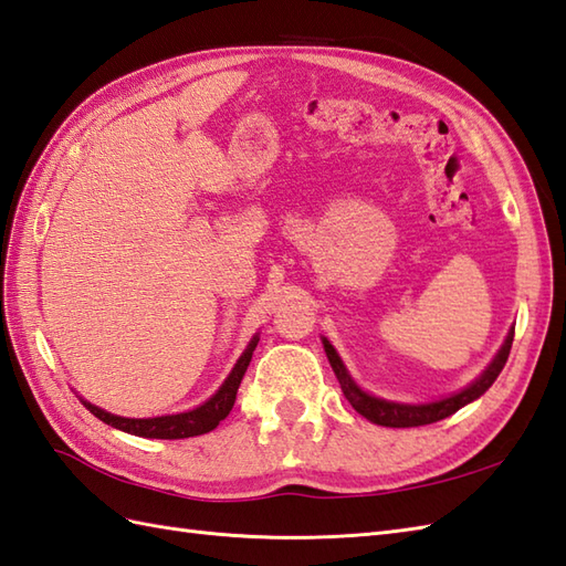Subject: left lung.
Masks as SVG:
<instances>
[{"label": "left lung", "instance_id": "1", "mask_svg": "<svg viewBox=\"0 0 566 566\" xmlns=\"http://www.w3.org/2000/svg\"><path fill=\"white\" fill-rule=\"evenodd\" d=\"M322 344L326 350V358H329L332 368H334L336 380H338V385H342L344 397L350 401V407H354L360 417H366L368 421L378 423V426H389V429H411V426H426V423L441 421V419L450 417V413L462 409L464 405H470V401H474L476 397H482L486 389L494 385L499 373L506 366L509 354H511V344H513V329L509 332L504 346L499 348V354L494 356L492 363H489V368L480 375V378L464 389H460V392L450 395L446 399L429 401V405H399V401H387V399L363 392V389L354 380H350V375L342 363V358H338L334 346L326 342V338H322Z\"/></svg>", "mask_w": 566, "mask_h": 566}]
</instances>
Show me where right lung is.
Instances as JSON below:
<instances>
[{
  "mask_svg": "<svg viewBox=\"0 0 566 566\" xmlns=\"http://www.w3.org/2000/svg\"><path fill=\"white\" fill-rule=\"evenodd\" d=\"M256 344H259V336L251 338L249 346L244 348V354L234 363L232 373L228 375V380L220 385L218 392L191 411L169 413V417H155V419H125L94 407L92 401H84V407L90 409L96 419L113 426V429L133 433V436H143V438H167V441H174V438H191V436L208 433L232 411L237 389H240V382L249 368V360H251V354H254Z\"/></svg>",
  "mask_w": 566,
  "mask_h": 566,
  "instance_id": "add662e5",
  "label": "right lung"
}]
</instances>
